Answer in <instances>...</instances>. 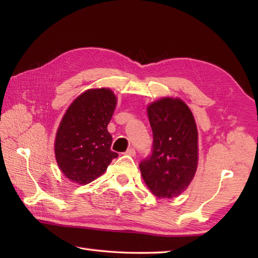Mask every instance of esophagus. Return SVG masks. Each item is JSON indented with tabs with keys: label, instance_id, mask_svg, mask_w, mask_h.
I'll use <instances>...</instances> for the list:
<instances>
[{
	"label": "esophagus",
	"instance_id": "obj_1",
	"mask_svg": "<svg viewBox=\"0 0 258 258\" xmlns=\"http://www.w3.org/2000/svg\"><path fill=\"white\" fill-rule=\"evenodd\" d=\"M125 154H126V155H130V156H135L136 152H135L134 149H132V147H131V149H128L127 151L125 152Z\"/></svg>",
	"mask_w": 258,
	"mask_h": 258
}]
</instances>
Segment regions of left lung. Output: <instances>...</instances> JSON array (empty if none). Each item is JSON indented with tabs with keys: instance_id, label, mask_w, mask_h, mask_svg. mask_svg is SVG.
<instances>
[{
	"instance_id": "left-lung-1",
	"label": "left lung",
	"mask_w": 258,
	"mask_h": 258,
	"mask_svg": "<svg viewBox=\"0 0 258 258\" xmlns=\"http://www.w3.org/2000/svg\"><path fill=\"white\" fill-rule=\"evenodd\" d=\"M153 153L140 169L158 199L177 197L193 180L199 164V132L190 108L179 97L165 96L147 105Z\"/></svg>"
}]
</instances>
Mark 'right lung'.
I'll return each mask as SVG.
<instances>
[{"label":"right lung","mask_w":258,"mask_h":258,"mask_svg":"<svg viewBox=\"0 0 258 258\" xmlns=\"http://www.w3.org/2000/svg\"><path fill=\"white\" fill-rule=\"evenodd\" d=\"M117 97L111 89H90L71 103L54 141L58 168L71 182L86 185L106 171L113 158L107 125Z\"/></svg>","instance_id":"1"}]
</instances>
